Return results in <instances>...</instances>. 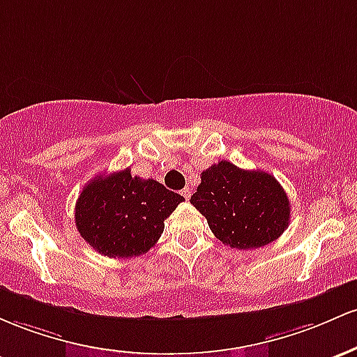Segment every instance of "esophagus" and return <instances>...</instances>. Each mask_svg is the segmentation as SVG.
Wrapping results in <instances>:
<instances>
[{
    "mask_svg": "<svg viewBox=\"0 0 357 357\" xmlns=\"http://www.w3.org/2000/svg\"><path fill=\"white\" fill-rule=\"evenodd\" d=\"M180 194L183 195V199H185V200L190 199V189H187V187H185V189H183L182 192H180Z\"/></svg>",
    "mask_w": 357,
    "mask_h": 357,
    "instance_id": "obj_1",
    "label": "esophagus"
}]
</instances>
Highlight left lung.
<instances>
[{"label":"left lung","mask_w":357,"mask_h":357,"mask_svg":"<svg viewBox=\"0 0 357 357\" xmlns=\"http://www.w3.org/2000/svg\"><path fill=\"white\" fill-rule=\"evenodd\" d=\"M190 204L207 219L215 238L236 250L270 244L290 222V200L273 175L243 170L226 160L200 174Z\"/></svg>","instance_id":"obj_1"}]
</instances>
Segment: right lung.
Here are the masks:
<instances>
[{
  "instance_id": "add662e5",
  "label": "right lung",
  "mask_w": 357,
  "mask_h": 357,
  "mask_svg": "<svg viewBox=\"0 0 357 357\" xmlns=\"http://www.w3.org/2000/svg\"><path fill=\"white\" fill-rule=\"evenodd\" d=\"M182 200L157 180L133 177L126 168L94 177L84 187L75 204V226L98 253L131 258L157 244L163 221Z\"/></svg>"
}]
</instances>
